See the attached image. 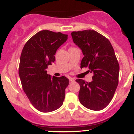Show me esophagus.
<instances>
[{
  "label": "esophagus",
  "instance_id": "1",
  "mask_svg": "<svg viewBox=\"0 0 134 134\" xmlns=\"http://www.w3.org/2000/svg\"><path fill=\"white\" fill-rule=\"evenodd\" d=\"M75 81V80L74 78H69V82L70 83H72Z\"/></svg>",
  "mask_w": 134,
  "mask_h": 134
}]
</instances>
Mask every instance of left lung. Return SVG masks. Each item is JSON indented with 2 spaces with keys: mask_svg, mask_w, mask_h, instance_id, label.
I'll return each mask as SVG.
<instances>
[{
  "mask_svg": "<svg viewBox=\"0 0 134 134\" xmlns=\"http://www.w3.org/2000/svg\"><path fill=\"white\" fill-rule=\"evenodd\" d=\"M74 43L82 50L81 68L89 67L93 73L91 82L77 79L79 101L91 110L104 109L113 98L118 84L120 67L111 43L96 31L71 33Z\"/></svg>",
  "mask_w": 134,
  "mask_h": 134,
  "instance_id": "obj_1",
  "label": "left lung"
}]
</instances>
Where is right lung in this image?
Segmentation results:
<instances>
[{
  "instance_id": "1",
  "label": "right lung",
  "mask_w": 134,
  "mask_h": 134,
  "mask_svg": "<svg viewBox=\"0 0 134 134\" xmlns=\"http://www.w3.org/2000/svg\"><path fill=\"white\" fill-rule=\"evenodd\" d=\"M67 35L48 30L38 32L26 43L20 57L19 75L23 90L31 103L40 111L47 113L62 105L69 79L47 74V69L55 60L57 49Z\"/></svg>"
}]
</instances>
